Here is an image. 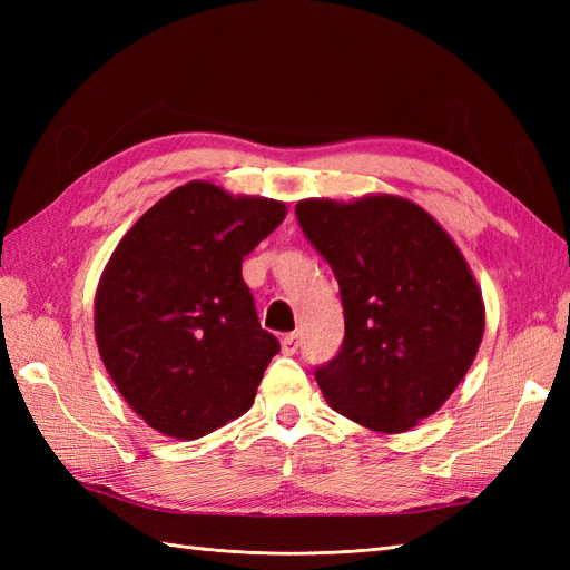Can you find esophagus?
<instances>
[{
  "label": "esophagus",
  "instance_id": "obj_1",
  "mask_svg": "<svg viewBox=\"0 0 570 570\" xmlns=\"http://www.w3.org/2000/svg\"><path fill=\"white\" fill-rule=\"evenodd\" d=\"M282 350H284V355H296V350H298V333H286V335L282 337Z\"/></svg>",
  "mask_w": 570,
  "mask_h": 570
}]
</instances>
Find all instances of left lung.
I'll use <instances>...</instances> for the list:
<instances>
[{
	"mask_svg": "<svg viewBox=\"0 0 570 570\" xmlns=\"http://www.w3.org/2000/svg\"><path fill=\"white\" fill-rule=\"evenodd\" d=\"M296 217L341 286L343 345L313 370L325 402L372 431H409L441 409L478 355L485 306L475 276L406 198H308Z\"/></svg>",
	"mask_w": 570,
	"mask_h": 570,
	"instance_id": "obj_1",
	"label": "left lung"
}]
</instances>
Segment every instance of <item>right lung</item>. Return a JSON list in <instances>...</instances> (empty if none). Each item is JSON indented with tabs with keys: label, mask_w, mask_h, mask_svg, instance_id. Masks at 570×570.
I'll use <instances>...</instances> for the list:
<instances>
[{
	"label": "right lung",
	"mask_w": 570,
	"mask_h": 570,
	"mask_svg": "<svg viewBox=\"0 0 570 570\" xmlns=\"http://www.w3.org/2000/svg\"><path fill=\"white\" fill-rule=\"evenodd\" d=\"M284 217L278 200L190 180L119 239L95 296V337L151 429L196 441L252 406L278 341L262 331L242 259Z\"/></svg>",
	"instance_id": "1"
}]
</instances>
